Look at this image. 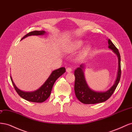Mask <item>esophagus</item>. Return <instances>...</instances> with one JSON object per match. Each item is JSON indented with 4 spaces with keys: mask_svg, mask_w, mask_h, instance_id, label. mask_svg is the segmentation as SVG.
<instances>
[{
    "mask_svg": "<svg viewBox=\"0 0 132 132\" xmlns=\"http://www.w3.org/2000/svg\"><path fill=\"white\" fill-rule=\"evenodd\" d=\"M66 71H67V72H68V73H70V72H71V71H72V69H71V68H70V67H68L66 69Z\"/></svg>",
    "mask_w": 132,
    "mask_h": 132,
    "instance_id": "esophagus-1",
    "label": "esophagus"
}]
</instances>
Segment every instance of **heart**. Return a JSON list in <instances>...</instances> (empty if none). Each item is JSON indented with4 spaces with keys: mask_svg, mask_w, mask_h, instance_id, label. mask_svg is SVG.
<instances>
[{
    "mask_svg": "<svg viewBox=\"0 0 132 132\" xmlns=\"http://www.w3.org/2000/svg\"><path fill=\"white\" fill-rule=\"evenodd\" d=\"M82 44H83V42L80 40L75 41L73 42L66 47L65 48L66 52L68 53H71L75 52L78 50L81 47V46L82 45ZM90 49V46L89 45L86 46L81 52V53H80L79 55V59H84L86 56L87 53H88Z\"/></svg>",
    "mask_w": 132,
    "mask_h": 132,
    "instance_id": "heart-1",
    "label": "heart"
}]
</instances>
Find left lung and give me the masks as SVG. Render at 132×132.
Here are the masks:
<instances>
[{
	"label": "left lung",
	"mask_w": 132,
	"mask_h": 132,
	"mask_svg": "<svg viewBox=\"0 0 132 132\" xmlns=\"http://www.w3.org/2000/svg\"><path fill=\"white\" fill-rule=\"evenodd\" d=\"M108 43H109V48L112 50L113 52L117 54L118 64L117 78L116 79L114 84L109 90L105 92H97L90 89L85 79L84 73V66L83 64H81L80 67L78 68L74 71L75 78L74 91L75 96L80 101L84 104H95V103L106 101L113 94L120 80L121 75L120 54L118 50L110 39H108Z\"/></svg>",
	"instance_id": "obj_1"
}]
</instances>
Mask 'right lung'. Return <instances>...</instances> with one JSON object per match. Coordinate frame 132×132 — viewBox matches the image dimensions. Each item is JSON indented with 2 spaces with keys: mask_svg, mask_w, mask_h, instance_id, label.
<instances>
[{
  "mask_svg": "<svg viewBox=\"0 0 132 132\" xmlns=\"http://www.w3.org/2000/svg\"><path fill=\"white\" fill-rule=\"evenodd\" d=\"M46 32L45 31H32L24 36L21 38V40L32 35H43ZM65 72V68L64 67L60 68L58 69L53 70L50 75L48 78L46 80L45 83L38 89L32 92H25L19 89L15 85L14 82L13 81V79L11 78V77H10V79L16 91L17 92L18 95L21 97L30 102L41 103L45 101L49 97L55 81L57 80V79L59 77H61Z\"/></svg>",
  "mask_w": 132,
  "mask_h": 132,
  "instance_id": "right-lung-1",
  "label": "right lung"
}]
</instances>
